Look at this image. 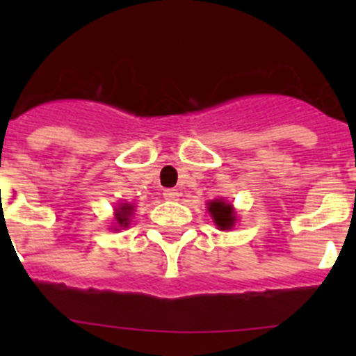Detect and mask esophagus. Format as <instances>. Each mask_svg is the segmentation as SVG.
Instances as JSON below:
<instances>
[{
  "label": "esophagus",
  "instance_id": "esophagus-1",
  "mask_svg": "<svg viewBox=\"0 0 356 356\" xmlns=\"http://www.w3.org/2000/svg\"><path fill=\"white\" fill-rule=\"evenodd\" d=\"M163 196H165V200L174 201V200H177L179 196H181V193H179L177 189H165V191H163Z\"/></svg>",
  "mask_w": 356,
  "mask_h": 356
}]
</instances>
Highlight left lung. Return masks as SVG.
<instances>
[{
    "mask_svg": "<svg viewBox=\"0 0 356 356\" xmlns=\"http://www.w3.org/2000/svg\"><path fill=\"white\" fill-rule=\"evenodd\" d=\"M208 211L211 213V218L217 224V227L222 229V231H227L234 225L236 215L234 210H232V204L225 203L222 200H213L208 203Z\"/></svg>",
    "mask_w": 356,
    "mask_h": 356,
    "instance_id": "left-lung-1",
    "label": "left lung"
}]
</instances>
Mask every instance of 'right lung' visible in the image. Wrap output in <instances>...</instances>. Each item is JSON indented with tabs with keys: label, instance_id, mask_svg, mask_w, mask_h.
I'll return each instance as SVG.
<instances>
[{
	"label": "right lung",
	"instance_id": "obj_1",
	"mask_svg": "<svg viewBox=\"0 0 356 356\" xmlns=\"http://www.w3.org/2000/svg\"><path fill=\"white\" fill-rule=\"evenodd\" d=\"M132 210H134V207L129 203H124L120 204V208L117 210V222L120 227H127L129 225V215L132 213Z\"/></svg>",
	"mask_w": 356,
	"mask_h": 356
}]
</instances>
